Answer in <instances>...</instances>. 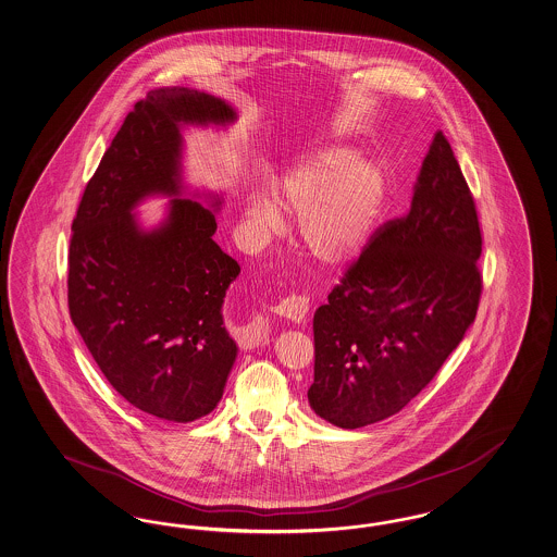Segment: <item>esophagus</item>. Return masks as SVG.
I'll return each mask as SVG.
<instances>
[{"instance_id":"1","label":"esophagus","mask_w":557,"mask_h":557,"mask_svg":"<svg viewBox=\"0 0 557 557\" xmlns=\"http://www.w3.org/2000/svg\"><path fill=\"white\" fill-rule=\"evenodd\" d=\"M308 308H310L308 298H304L300 294H287L286 298H282L280 304L273 308V312L277 317L292 320V322H301L308 314Z\"/></svg>"}]
</instances>
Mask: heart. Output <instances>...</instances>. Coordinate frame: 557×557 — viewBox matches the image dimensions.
Wrapping results in <instances>:
<instances>
[{
  "mask_svg": "<svg viewBox=\"0 0 557 557\" xmlns=\"http://www.w3.org/2000/svg\"><path fill=\"white\" fill-rule=\"evenodd\" d=\"M385 196L383 174L346 148H329L289 172L277 198L298 214L304 251L318 263L338 268L352 261L371 239ZM247 216L257 239H270L284 226V214L268 198L251 200Z\"/></svg>",
  "mask_w": 557,
  "mask_h": 557,
  "instance_id": "heart-1",
  "label": "heart"
}]
</instances>
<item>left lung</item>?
I'll use <instances>...</instances> for the list:
<instances>
[{"mask_svg":"<svg viewBox=\"0 0 557 557\" xmlns=\"http://www.w3.org/2000/svg\"><path fill=\"white\" fill-rule=\"evenodd\" d=\"M481 253L474 198L436 132L409 211L376 228L314 314V413L345 430L399 413L474 322Z\"/></svg>","mask_w":557,"mask_h":557,"instance_id":"obj_1","label":"left lung"}]
</instances>
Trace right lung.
<instances>
[{
    "instance_id": "right-lung-1",
    "label": "right lung",
    "mask_w": 557,
    "mask_h": 557,
    "mask_svg": "<svg viewBox=\"0 0 557 557\" xmlns=\"http://www.w3.org/2000/svg\"><path fill=\"white\" fill-rule=\"evenodd\" d=\"M233 120L207 92L150 90L103 153L73 221L71 320L113 389L160 420L195 421L221 401L237 357L221 310L240 268L212 240L216 219L200 202L173 199L153 232H141L131 209L153 191L181 195V123Z\"/></svg>"
}]
</instances>
